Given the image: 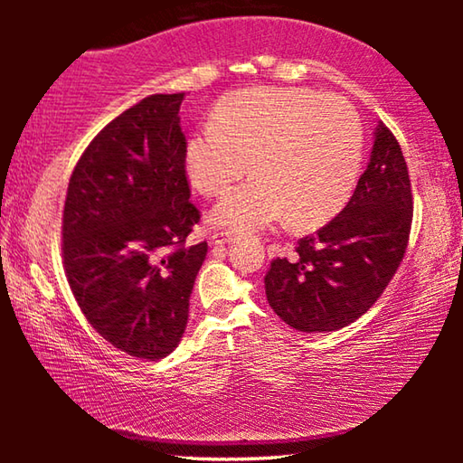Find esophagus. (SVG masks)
<instances>
[{
	"label": "esophagus",
	"instance_id": "1",
	"mask_svg": "<svg viewBox=\"0 0 463 463\" xmlns=\"http://www.w3.org/2000/svg\"><path fill=\"white\" fill-rule=\"evenodd\" d=\"M237 237H234V232L229 231H221V232H213V242L214 245H224V242H234Z\"/></svg>",
	"mask_w": 463,
	"mask_h": 463
}]
</instances>
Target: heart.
<instances>
[{
    "mask_svg": "<svg viewBox=\"0 0 463 463\" xmlns=\"http://www.w3.org/2000/svg\"><path fill=\"white\" fill-rule=\"evenodd\" d=\"M362 165V127L351 106L304 88H253L224 98L214 122L185 140L184 169L195 190L221 195L213 222L232 232L278 221L317 226L339 213Z\"/></svg>",
    "mask_w": 463,
    "mask_h": 463,
    "instance_id": "obj_1",
    "label": "heart"
}]
</instances>
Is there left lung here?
Returning <instances> with one entry per match:
<instances>
[{
	"instance_id": "obj_1",
	"label": "left lung",
	"mask_w": 463,
	"mask_h": 463,
	"mask_svg": "<svg viewBox=\"0 0 463 463\" xmlns=\"http://www.w3.org/2000/svg\"><path fill=\"white\" fill-rule=\"evenodd\" d=\"M412 194L394 135L378 122L367 169L339 214L278 257L265 276L273 312L296 331L331 333L357 320L394 278L409 245Z\"/></svg>"
}]
</instances>
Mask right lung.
Segmentation results:
<instances>
[{"instance_id":"right-lung-1","label":"right lung","mask_w":463,"mask_h":463,"mask_svg":"<svg viewBox=\"0 0 463 463\" xmlns=\"http://www.w3.org/2000/svg\"><path fill=\"white\" fill-rule=\"evenodd\" d=\"M184 93H155L98 132L62 210V263L88 323L116 349L163 359L185 333L206 241L184 169Z\"/></svg>"}]
</instances>
